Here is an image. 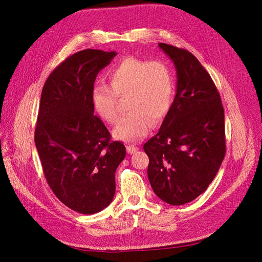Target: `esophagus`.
<instances>
[{"label": "esophagus", "mask_w": 262, "mask_h": 262, "mask_svg": "<svg viewBox=\"0 0 262 262\" xmlns=\"http://www.w3.org/2000/svg\"><path fill=\"white\" fill-rule=\"evenodd\" d=\"M126 149H127V153H128V154H135L139 148L137 147V146H135V145H128V146L126 147Z\"/></svg>", "instance_id": "34e87169"}]
</instances>
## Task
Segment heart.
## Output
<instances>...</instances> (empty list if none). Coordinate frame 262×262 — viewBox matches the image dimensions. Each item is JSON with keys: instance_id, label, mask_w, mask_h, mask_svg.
Returning <instances> with one entry per match:
<instances>
[{"instance_id": "1", "label": "heart", "mask_w": 262, "mask_h": 262, "mask_svg": "<svg viewBox=\"0 0 262 262\" xmlns=\"http://www.w3.org/2000/svg\"><path fill=\"white\" fill-rule=\"evenodd\" d=\"M110 89L95 85L91 102L95 113L107 123L119 118L118 98L129 96L127 110L113 134L118 140L137 142L147 135L152 123L159 125L172 108L175 81L170 68L160 60H144L135 56L122 58L108 71Z\"/></svg>"}]
</instances>
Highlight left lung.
<instances>
[{
  "label": "left lung",
  "instance_id": "1",
  "mask_svg": "<svg viewBox=\"0 0 262 262\" xmlns=\"http://www.w3.org/2000/svg\"><path fill=\"white\" fill-rule=\"evenodd\" d=\"M158 47L176 69V94L159 132L143 149L155 194L170 205L195 200L208 188L225 156L224 109L209 73L193 54Z\"/></svg>",
  "mask_w": 262,
  "mask_h": 262
}]
</instances>
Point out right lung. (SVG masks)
I'll return each instance as SVG.
<instances>
[{
    "label": "right lung",
    "mask_w": 262,
    "mask_h": 262,
    "mask_svg": "<svg viewBox=\"0 0 262 262\" xmlns=\"http://www.w3.org/2000/svg\"><path fill=\"white\" fill-rule=\"evenodd\" d=\"M116 55L77 52L50 74L41 92L35 144L45 176L61 203L84 214L113 202L116 170L126 155L122 142H110L91 102L96 75Z\"/></svg>",
    "instance_id": "right-lung-1"
}]
</instances>
